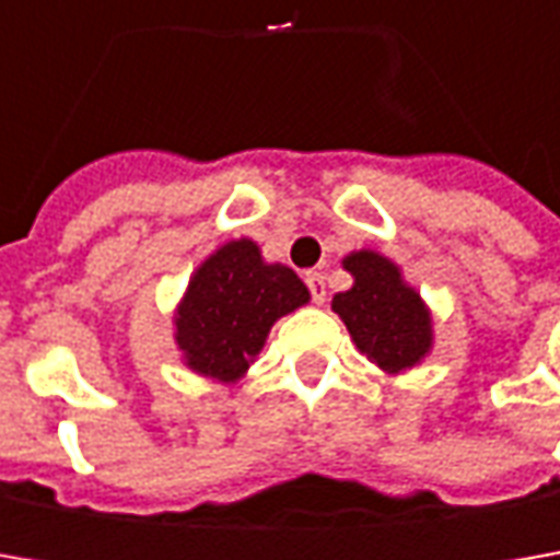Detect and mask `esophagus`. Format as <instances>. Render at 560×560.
Segmentation results:
<instances>
[{
    "label": "esophagus",
    "mask_w": 560,
    "mask_h": 560,
    "mask_svg": "<svg viewBox=\"0 0 560 560\" xmlns=\"http://www.w3.org/2000/svg\"><path fill=\"white\" fill-rule=\"evenodd\" d=\"M305 283H308V290H312L314 305H324V302H327V283H324V273H320V270H308V273H305Z\"/></svg>",
    "instance_id": "obj_1"
}]
</instances>
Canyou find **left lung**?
Instances as JSON below:
<instances>
[{
	"instance_id": "1",
	"label": "left lung",
	"mask_w": 560,
	"mask_h": 560,
	"mask_svg": "<svg viewBox=\"0 0 560 560\" xmlns=\"http://www.w3.org/2000/svg\"><path fill=\"white\" fill-rule=\"evenodd\" d=\"M352 290L336 292L334 312L346 324L355 349L386 376L418 368L433 352V312L405 280L393 258L358 248L342 258Z\"/></svg>"
}]
</instances>
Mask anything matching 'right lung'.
<instances>
[{
    "label": "right lung",
    "mask_w": 560,
    "mask_h": 560,
    "mask_svg": "<svg viewBox=\"0 0 560 560\" xmlns=\"http://www.w3.org/2000/svg\"><path fill=\"white\" fill-rule=\"evenodd\" d=\"M295 270L265 261L248 236L218 246L186 283L174 308V342L192 374L236 383L265 349L270 327L308 305Z\"/></svg>",
    "instance_id": "1"
}]
</instances>
